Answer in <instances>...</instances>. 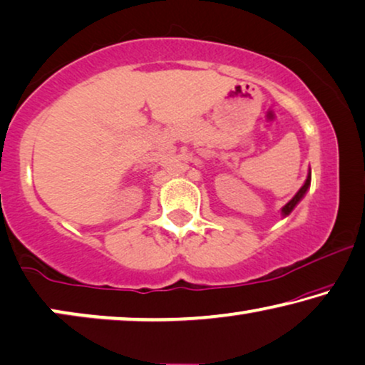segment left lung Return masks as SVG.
Here are the masks:
<instances>
[{"label":"left lung","mask_w":365,"mask_h":365,"mask_svg":"<svg viewBox=\"0 0 365 365\" xmlns=\"http://www.w3.org/2000/svg\"><path fill=\"white\" fill-rule=\"evenodd\" d=\"M309 184H311V173L308 174V178H306V181H304V184L303 186H301V189L299 191L294 194V197L289 200V202L284 205V207L282 209V212H283V215H288L289 212H292V210L294 209V205H297L301 199H303V195L306 194V191H308V187H309Z\"/></svg>","instance_id":"8db88e82"}]
</instances>
